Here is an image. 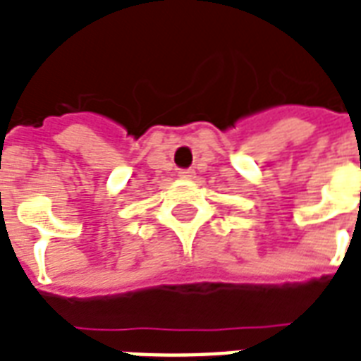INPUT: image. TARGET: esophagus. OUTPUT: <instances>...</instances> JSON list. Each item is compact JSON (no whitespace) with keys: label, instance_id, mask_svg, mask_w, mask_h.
Instances as JSON below:
<instances>
[{"label":"esophagus","instance_id":"obj_1","mask_svg":"<svg viewBox=\"0 0 361 361\" xmlns=\"http://www.w3.org/2000/svg\"><path fill=\"white\" fill-rule=\"evenodd\" d=\"M178 177L183 178V180H192V178L195 177V171L194 169H180V171H178Z\"/></svg>","mask_w":361,"mask_h":361}]
</instances>
